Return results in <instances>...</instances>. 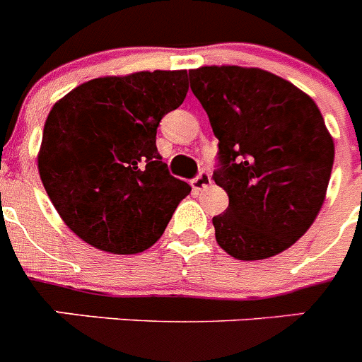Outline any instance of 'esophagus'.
Masks as SVG:
<instances>
[{"label":"esophagus","instance_id":"obj_1","mask_svg":"<svg viewBox=\"0 0 362 362\" xmlns=\"http://www.w3.org/2000/svg\"><path fill=\"white\" fill-rule=\"evenodd\" d=\"M210 185H212V177H210V174L206 170L199 172V175H197L196 179H192V188L196 192L204 190V188H209Z\"/></svg>","mask_w":362,"mask_h":362}]
</instances>
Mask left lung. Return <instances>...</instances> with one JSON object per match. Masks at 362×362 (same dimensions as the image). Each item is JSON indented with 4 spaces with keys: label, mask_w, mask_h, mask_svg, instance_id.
Listing matches in <instances>:
<instances>
[{
    "label": "left lung",
    "mask_w": 362,
    "mask_h": 362,
    "mask_svg": "<svg viewBox=\"0 0 362 362\" xmlns=\"http://www.w3.org/2000/svg\"><path fill=\"white\" fill-rule=\"evenodd\" d=\"M190 88L219 139L214 181L228 209L216 239L239 261L290 248L317 217L334 166V139L313 99L261 69L201 66Z\"/></svg>",
    "instance_id": "8db88e82"
}]
</instances>
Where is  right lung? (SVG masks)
I'll return each mask as SVG.
<instances>
[{
	"mask_svg": "<svg viewBox=\"0 0 362 362\" xmlns=\"http://www.w3.org/2000/svg\"><path fill=\"white\" fill-rule=\"evenodd\" d=\"M187 92V70H153L92 79L54 105L37 168L78 238L121 255L146 250L161 238L192 188L170 175L156 134Z\"/></svg>",
	"mask_w": 362,
	"mask_h": 362,
	"instance_id": "1",
	"label": "right lung"
}]
</instances>
